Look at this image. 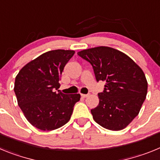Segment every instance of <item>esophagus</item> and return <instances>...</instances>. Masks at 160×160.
I'll return each mask as SVG.
<instances>
[{
	"mask_svg": "<svg viewBox=\"0 0 160 160\" xmlns=\"http://www.w3.org/2000/svg\"><path fill=\"white\" fill-rule=\"evenodd\" d=\"M81 96H82V98H87V97H88L89 96V94H81Z\"/></svg>",
	"mask_w": 160,
	"mask_h": 160,
	"instance_id": "1",
	"label": "esophagus"
}]
</instances>
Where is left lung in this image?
Instances as JSON below:
<instances>
[{
  "instance_id": "1",
  "label": "left lung",
  "mask_w": 160,
  "mask_h": 160,
  "mask_svg": "<svg viewBox=\"0 0 160 160\" xmlns=\"http://www.w3.org/2000/svg\"><path fill=\"white\" fill-rule=\"evenodd\" d=\"M78 55L91 64L96 81L106 84L98 93L99 103L93 118L111 131L125 128L138 114L148 93L143 71L125 53L107 46L91 48Z\"/></svg>"
}]
</instances>
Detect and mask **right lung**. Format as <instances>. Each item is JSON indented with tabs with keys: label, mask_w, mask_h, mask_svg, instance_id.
<instances>
[{
	"label": "right lung",
	"mask_w": 160,
	"mask_h": 160,
	"mask_svg": "<svg viewBox=\"0 0 160 160\" xmlns=\"http://www.w3.org/2000/svg\"><path fill=\"white\" fill-rule=\"evenodd\" d=\"M73 50L55 49L31 61L15 78L14 92L26 119L42 131H53L70 120L80 94H65L59 80Z\"/></svg>",
	"instance_id": "right-lung-1"
}]
</instances>
